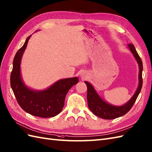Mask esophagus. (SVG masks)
I'll return each mask as SVG.
<instances>
[{"instance_id":"34e87169","label":"esophagus","mask_w":152,"mask_h":152,"mask_svg":"<svg viewBox=\"0 0 152 152\" xmlns=\"http://www.w3.org/2000/svg\"><path fill=\"white\" fill-rule=\"evenodd\" d=\"M81 77H85V76H84V75H83V74H82V75H81Z\"/></svg>"}]
</instances>
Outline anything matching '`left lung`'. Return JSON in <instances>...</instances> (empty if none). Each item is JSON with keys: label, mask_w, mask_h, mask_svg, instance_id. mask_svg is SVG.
I'll list each match as a JSON object with an SVG mask.
<instances>
[{"label": "left lung", "mask_w": 152, "mask_h": 152, "mask_svg": "<svg viewBox=\"0 0 152 152\" xmlns=\"http://www.w3.org/2000/svg\"><path fill=\"white\" fill-rule=\"evenodd\" d=\"M128 48L133 54L136 61H137L139 68V85L135 94L128 102L122 106H114L107 103L97 93L92 85L85 81V83L87 87V101L88 106L92 113L104 119H114L126 114L134 105L136 99L141 91L142 86V62L141 58L136 50L133 44L128 45Z\"/></svg>", "instance_id": "1"}]
</instances>
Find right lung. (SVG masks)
<instances>
[{
  "instance_id": "right-lung-1",
  "label": "right lung",
  "mask_w": 152,
  "mask_h": 152,
  "mask_svg": "<svg viewBox=\"0 0 152 152\" xmlns=\"http://www.w3.org/2000/svg\"><path fill=\"white\" fill-rule=\"evenodd\" d=\"M30 37L31 35L27 38L15 56L10 76L11 87L18 104L25 112L40 118H52L61 112L66 94L79 80L77 77L61 79L44 91H34L27 87L21 77L20 63Z\"/></svg>"
}]
</instances>
